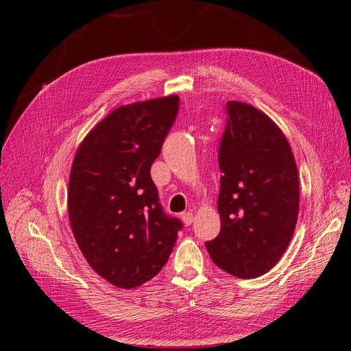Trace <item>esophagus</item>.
Masks as SVG:
<instances>
[{
  "label": "esophagus",
  "mask_w": 351,
  "mask_h": 351,
  "mask_svg": "<svg viewBox=\"0 0 351 351\" xmlns=\"http://www.w3.org/2000/svg\"><path fill=\"white\" fill-rule=\"evenodd\" d=\"M182 219H183V222H184V224L189 227L190 224H192V222L195 221V217H193V214H192V212H183V214H182Z\"/></svg>",
  "instance_id": "34e87169"
}]
</instances>
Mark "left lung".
<instances>
[{
	"instance_id": "1",
	"label": "left lung",
	"mask_w": 351,
	"mask_h": 351,
	"mask_svg": "<svg viewBox=\"0 0 351 351\" xmlns=\"http://www.w3.org/2000/svg\"><path fill=\"white\" fill-rule=\"evenodd\" d=\"M218 147L219 234L205 246L217 267L256 278L277 263L299 215V174L285 136L267 114L228 101Z\"/></svg>"
}]
</instances>
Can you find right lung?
Returning <instances> with one entry per match:
<instances>
[{"label": "right lung", "instance_id": "right-lung-1", "mask_svg": "<svg viewBox=\"0 0 351 351\" xmlns=\"http://www.w3.org/2000/svg\"><path fill=\"white\" fill-rule=\"evenodd\" d=\"M178 107L171 95L117 108L74 156L67 195L74 239L92 269L120 289L154 278L183 228L165 214L151 177Z\"/></svg>", "mask_w": 351, "mask_h": 351}]
</instances>
